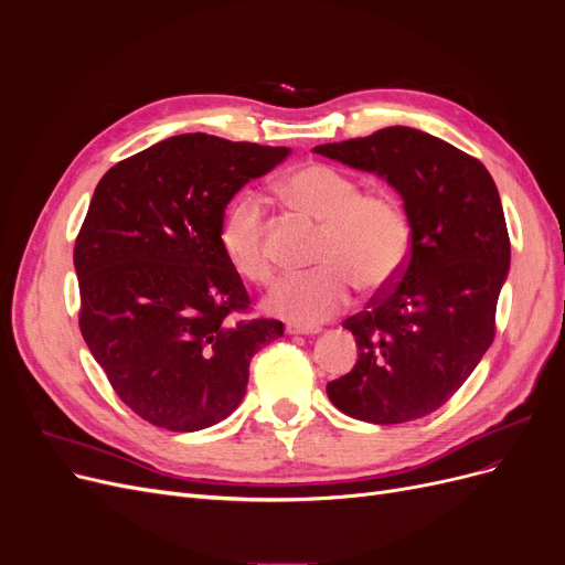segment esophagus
Segmentation results:
<instances>
[{"label": "esophagus", "instance_id": "obj_1", "mask_svg": "<svg viewBox=\"0 0 565 565\" xmlns=\"http://www.w3.org/2000/svg\"><path fill=\"white\" fill-rule=\"evenodd\" d=\"M285 332H287V334H306V337H311V334H318L320 330H318V328H306V324L289 322L287 328H285Z\"/></svg>", "mask_w": 565, "mask_h": 565}]
</instances>
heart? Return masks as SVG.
<instances>
[{
  "instance_id": "obj_1",
  "label": "heart",
  "mask_w": 565,
  "mask_h": 565,
  "mask_svg": "<svg viewBox=\"0 0 565 565\" xmlns=\"http://www.w3.org/2000/svg\"><path fill=\"white\" fill-rule=\"evenodd\" d=\"M282 198L292 210L322 224L311 273L282 278L266 306L297 324H320L351 301L353 285L377 295L396 282L413 249V224L403 200L391 191H363L341 169L309 162L287 174ZM231 266L252 282H268L273 262L266 245L264 202L256 193L237 198L218 228Z\"/></svg>"
}]
</instances>
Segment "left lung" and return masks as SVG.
<instances>
[{
    "label": "left lung",
    "mask_w": 565,
    "mask_h": 565,
    "mask_svg": "<svg viewBox=\"0 0 565 565\" xmlns=\"http://www.w3.org/2000/svg\"><path fill=\"white\" fill-rule=\"evenodd\" d=\"M313 150L386 179L413 224L403 276L344 320L358 363L328 384V396L344 415L372 424L431 415L494 339L511 259L498 185L481 160L413 127Z\"/></svg>",
    "instance_id": "8db88e82"
}]
</instances>
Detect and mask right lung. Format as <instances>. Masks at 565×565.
I'll return each mask as SVG.
<instances>
[{
	"label": "right lung",
	"mask_w": 565,
	"mask_h": 565,
	"mask_svg": "<svg viewBox=\"0 0 565 565\" xmlns=\"http://www.w3.org/2000/svg\"><path fill=\"white\" fill-rule=\"evenodd\" d=\"M289 148L179 134L98 181L75 241L79 330L127 407L191 434L241 405L249 361L282 322L243 318L249 295L218 243L226 204Z\"/></svg>",
	"instance_id": "right-lung-1"
}]
</instances>
